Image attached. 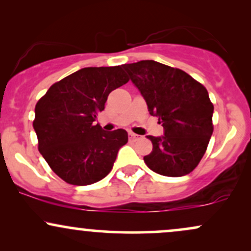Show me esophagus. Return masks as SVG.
I'll use <instances>...</instances> for the list:
<instances>
[{"label": "esophagus", "mask_w": 251, "mask_h": 251, "mask_svg": "<svg viewBox=\"0 0 251 251\" xmlns=\"http://www.w3.org/2000/svg\"><path fill=\"white\" fill-rule=\"evenodd\" d=\"M128 138H129V140H132V142H135V140L140 139V135L135 134V133H133V132H129Z\"/></svg>", "instance_id": "esophagus-1"}]
</instances>
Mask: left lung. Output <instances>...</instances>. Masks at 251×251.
Listing matches in <instances>:
<instances>
[{"label": "left lung", "instance_id": "8db88e82", "mask_svg": "<svg viewBox=\"0 0 251 251\" xmlns=\"http://www.w3.org/2000/svg\"><path fill=\"white\" fill-rule=\"evenodd\" d=\"M139 89L151 116L158 117L164 135H148L152 152L144 162L155 174H190L205 153L214 131V105L201 83L178 68L153 60L123 65Z\"/></svg>", "mask_w": 251, "mask_h": 251}]
</instances>
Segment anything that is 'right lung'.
Instances as JSON below:
<instances>
[{"label": "right lung", "instance_id": "1", "mask_svg": "<svg viewBox=\"0 0 251 251\" xmlns=\"http://www.w3.org/2000/svg\"><path fill=\"white\" fill-rule=\"evenodd\" d=\"M122 66L86 67L51 85L35 106L39 151L66 183L89 185L105 178L128 140L123 128L94 125L108 94L125 85Z\"/></svg>", "mask_w": 251, "mask_h": 251}]
</instances>
